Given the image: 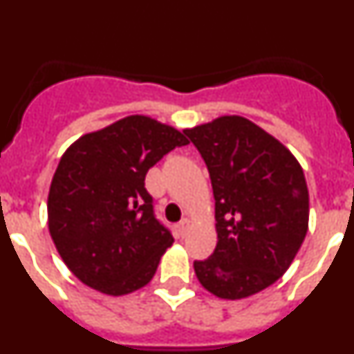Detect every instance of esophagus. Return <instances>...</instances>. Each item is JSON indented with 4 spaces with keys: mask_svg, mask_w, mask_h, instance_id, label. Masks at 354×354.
<instances>
[{
    "mask_svg": "<svg viewBox=\"0 0 354 354\" xmlns=\"http://www.w3.org/2000/svg\"><path fill=\"white\" fill-rule=\"evenodd\" d=\"M189 227H192V221L187 220V218H183V220L179 221V225H177V230H179L180 236H186L187 230H189Z\"/></svg>",
    "mask_w": 354,
    "mask_h": 354,
    "instance_id": "1",
    "label": "esophagus"
}]
</instances>
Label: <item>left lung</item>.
<instances>
[{
    "label": "left lung",
    "mask_w": 354,
    "mask_h": 354,
    "mask_svg": "<svg viewBox=\"0 0 354 354\" xmlns=\"http://www.w3.org/2000/svg\"><path fill=\"white\" fill-rule=\"evenodd\" d=\"M205 161L214 193L218 243L195 261L198 282L241 299L282 277L308 230V189L289 150L248 118L227 115L184 129Z\"/></svg>",
    "instance_id": "1"
}]
</instances>
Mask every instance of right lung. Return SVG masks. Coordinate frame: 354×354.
I'll return each instance as SVG.
<instances>
[{
    "label": "right lung",
    "mask_w": 354,
    "mask_h": 354,
    "mask_svg": "<svg viewBox=\"0 0 354 354\" xmlns=\"http://www.w3.org/2000/svg\"><path fill=\"white\" fill-rule=\"evenodd\" d=\"M187 143L174 127L131 115L65 150L49 187V234L84 286L122 296L152 280L174 237L156 218L145 175Z\"/></svg>",
    "instance_id": "obj_1"
}]
</instances>
